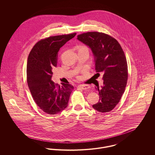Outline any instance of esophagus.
<instances>
[{"label": "esophagus", "mask_w": 155, "mask_h": 155, "mask_svg": "<svg viewBox=\"0 0 155 155\" xmlns=\"http://www.w3.org/2000/svg\"><path fill=\"white\" fill-rule=\"evenodd\" d=\"M78 87L79 88L82 89H84V90L88 89L90 88V87L89 85H80Z\"/></svg>", "instance_id": "obj_1"}]
</instances>
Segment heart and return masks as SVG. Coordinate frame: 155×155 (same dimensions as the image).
Wrapping results in <instances>:
<instances>
[{
    "instance_id": "obj_1",
    "label": "heart",
    "mask_w": 155,
    "mask_h": 155,
    "mask_svg": "<svg viewBox=\"0 0 155 155\" xmlns=\"http://www.w3.org/2000/svg\"><path fill=\"white\" fill-rule=\"evenodd\" d=\"M81 48H87V47L84 46H81ZM77 78H78V79H80V76H77Z\"/></svg>"
}]
</instances>
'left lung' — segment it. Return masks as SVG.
Returning <instances> with one entry per match:
<instances>
[{"mask_svg":"<svg viewBox=\"0 0 155 155\" xmlns=\"http://www.w3.org/2000/svg\"><path fill=\"white\" fill-rule=\"evenodd\" d=\"M78 39L91 48L94 56L95 71L103 73V85H98L100 99L93 108L109 112L119 103L128 80V65L124 52L116 39L104 33L92 31L78 36Z\"/></svg>","mask_w":155,"mask_h":155,"instance_id":"1","label":"left lung"}]
</instances>
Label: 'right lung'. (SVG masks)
I'll use <instances>...</instances> for the list:
<instances>
[{
  "instance_id": "add662e5",
  "label": "right lung",
  "mask_w": 155,
  "mask_h": 155,
  "mask_svg": "<svg viewBox=\"0 0 155 155\" xmlns=\"http://www.w3.org/2000/svg\"><path fill=\"white\" fill-rule=\"evenodd\" d=\"M76 33L50 36L38 42L27 60V81L33 98L38 107L49 114H55L68 106L73 86L51 81L52 70L57 67L58 52Z\"/></svg>"
}]
</instances>
